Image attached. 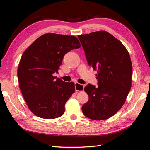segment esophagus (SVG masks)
Returning a JSON list of instances; mask_svg holds the SVG:
<instances>
[{"instance_id": "34e87169", "label": "esophagus", "mask_w": 150, "mask_h": 150, "mask_svg": "<svg viewBox=\"0 0 150 150\" xmlns=\"http://www.w3.org/2000/svg\"><path fill=\"white\" fill-rule=\"evenodd\" d=\"M75 91L77 92H82L84 90V85L80 84L77 82H76L75 83Z\"/></svg>"}]
</instances>
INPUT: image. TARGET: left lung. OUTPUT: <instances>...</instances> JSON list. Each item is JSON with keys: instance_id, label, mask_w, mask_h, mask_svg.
<instances>
[{"instance_id": "obj_1", "label": "left lung", "mask_w": 150, "mask_h": 150, "mask_svg": "<svg viewBox=\"0 0 150 150\" xmlns=\"http://www.w3.org/2000/svg\"><path fill=\"white\" fill-rule=\"evenodd\" d=\"M88 65L96 74L98 87L88 84L84 91L88 100L82 109L87 117L104 120L120 109L131 88L132 63L125 46L107 31L78 36Z\"/></svg>"}]
</instances>
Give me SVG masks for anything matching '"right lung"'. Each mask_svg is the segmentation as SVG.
I'll list each match as a JSON object with an SVG mask.
<instances>
[{"mask_svg":"<svg viewBox=\"0 0 150 150\" xmlns=\"http://www.w3.org/2000/svg\"><path fill=\"white\" fill-rule=\"evenodd\" d=\"M80 46L74 36L47 33L24 51L18 70L19 85L29 110L38 117L52 119L65 112L75 85L53 74L58 72L64 55Z\"/></svg>","mask_w":150,"mask_h":150,"instance_id":"1","label":"right lung"}]
</instances>
